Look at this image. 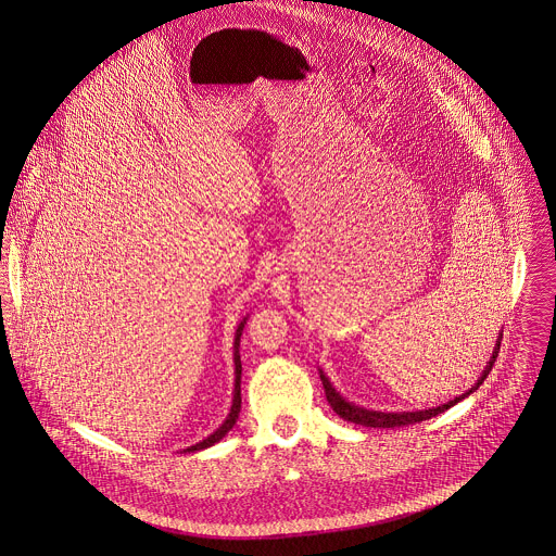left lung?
<instances>
[{"mask_svg": "<svg viewBox=\"0 0 556 556\" xmlns=\"http://www.w3.org/2000/svg\"><path fill=\"white\" fill-rule=\"evenodd\" d=\"M498 345H501V337L496 339L493 356H491V361H489V365H486L484 372L480 375V379L476 381V386H471L465 394L456 396L454 401H450V403H445V405H439V407H432V409H422V412H399V414H386V412H372V409H365V407H358V405H354V403L345 401V399H343V396L332 388V383L328 381V377L324 375V370L321 369H319V379H321V383H324V392H326V399H328L330 407H332V409H334V414H339L343 420L354 422V425H363V427H372V429H396V427L416 425V422L429 420V418L437 416V414H443L445 409L454 407V405H456V403H460L465 396H469L471 392H476V390L482 386V381L486 379V375H489L491 369H493L494 361H496V356H498Z\"/></svg>", "mask_w": 556, "mask_h": 556, "instance_id": "obj_1", "label": "left lung"}]
</instances>
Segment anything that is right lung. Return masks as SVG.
<instances>
[{
    "label": "right lung",
    "instance_id": "obj_1",
    "mask_svg": "<svg viewBox=\"0 0 556 556\" xmlns=\"http://www.w3.org/2000/svg\"><path fill=\"white\" fill-rule=\"evenodd\" d=\"M245 321H248V317H243V321L239 324V328H237V334H235V396H232V407H230V414H228V418L224 420V425L217 429L215 432H211L206 439H202L200 443H195V445H189L186 447L184 452H198V450H204V447H211L213 443H217L219 439H224L228 431L237 425V420H239V412H241V354H239V345H241V334H243V328H245Z\"/></svg>",
    "mask_w": 556,
    "mask_h": 556
}]
</instances>
